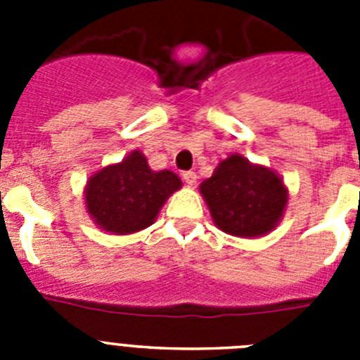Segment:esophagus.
Wrapping results in <instances>:
<instances>
[{
    "instance_id": "1",
    "label": "esophagus",
    "mask_w": 360,
    "mask_h": 360,
    "mask_svg": "<svg viewBox=\"0 0 360 360\" xmlns=\"http://www.w3.org/2000/svg\"><path fill=\"white\" fill-rule=\"evenodd\" d=\"M182 178H184V182H186L187 186H195V184H196V173H195V171H184Z\"/></svg>"
}]
</instances>
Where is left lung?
Wrapping results in <instances>:
<instances>
[{
  "instance_id": "left-lung-1",
  "label": "left lung",
  "mask_w": 360,
  "mask_h": 360,
  "mask_svg": "<svg viewBox=\"0 0 360 360\" xmlns=\"http://www.w3.org/2000/svg\"><path fill=\"white\" fill-rule=\"evenodd\" d=\"M200 193L219 231L241 238L263 236L283 218L288 191L265 165L250 164L238 153L221 160Z\"/></svg>"
}]
</instances>
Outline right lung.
<instances>
[{
	"label": "right lung",
	"mask_w": 360,
	"mask_h": 360,
	"mask_svg": "<svg viewBox=\"0 0 360 360\" xmlns=\"http://www.w3.org/2000/svg\"><path fill=\"white\" fill-rule=\"evenodd\" d=\"M182 187L173 171H153L139 149L119 164L103 167L88 180V214L103 231L131 234L157 219L165 200Z\"/></svg>",
	"instance_id": "obj_1"
}]
</instances>
